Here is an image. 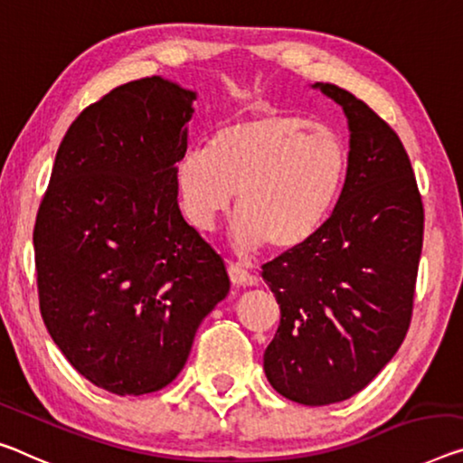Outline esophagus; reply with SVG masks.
<instances>
[{
  "mask_svg": "<svg viewBox=\"0 0 463 463\" xmlns=\"http://www.w3.org/2000/svg\"><path fill=\"white\" fill-rule=\"evenodd\" d=\"M227 275H230V281L233 286L240 288V286H248V283H252V275L246 271L241 265H227Z\"/></svg>",
  "mask_w": 463,
  "mask_h": 463,
  "instance_id": "esophagus-1",
  "label": "esophagus"
}]
</instances>
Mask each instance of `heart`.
Wrapping results in <instances>:
<instances>
[{
	"label": "heart",
	"mask_w": 463,
	"mask_h": 463,
	"mask_svg": "<svg viewBox=\"0 0 463 463\" xmlns=\"http://www.w3.org/2000/svg\"><path fill=\"white\" fill-rule=\"evenodd\" d=\"M345 148L335 134L288 113L223 126L209 148H190L175 165L184 217L209 232L236 194L232 244L296 250L329 222L345 180Z\"/></svg>",
	"instance_id": "obj_1"
}]
</instances>
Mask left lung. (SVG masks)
Wrapping results in <instances>:
<instances>
[{
	"label": "left lung",
	"mask_w": 463,
	"mask_h": 463,
	"mask_svg": "<svg viewBox=\"0 0 463 463\" xmlns=\"http://www.w3.org/2000/svg\"><path fill=\"white\" fill-rule=\"evenodd\" d=\"M312 89L345 113L347 172L323 230L262 265L281 308L265 374L291 402L329 405L364 389L400 350L411 318L424 209L400 137L352 92L325 82Z\"/></svg>",
	"instance_id": "1"
}]
</instances>
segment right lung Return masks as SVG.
I'll use <instances>...</instances> for the list:
<instances>
[{"mask_svg": "<svg viewBox=\"0 0 463 463\" xmlns=\"http://www.w3.org/2000/svg\"><path fill=\"white\" fill-rule=\"evenodd\" d=\"M196 97L151 76L89 105L61 140L34 223L49 335L84 379L116 395L169 385L230 291L222 256L177 204L175 163Z\"/></svg>", "mask_w": 463, "mask_h": 463, "instance_id": "right-lung-1", "label": "right lung"}]
</instances>
